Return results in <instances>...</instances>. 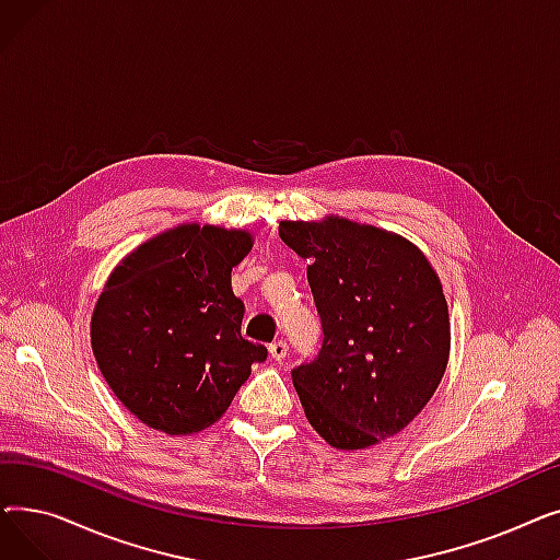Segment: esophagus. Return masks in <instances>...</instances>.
Masks as SVG:
<instances>
[{
    "label": "esophagus",
    "instance_id": "esophagus-1",
    "mask_svg": "<svg viewBox=\"0 0 560 560\" xmlns=\"http://www.w3.org/2000/svg\"><path fill=\"white\" fill-rule=\"evenodd\" d=\"M285 354H288V342L285 340H275V342H270V357L275 359V361H283L285 359Z\"/></svg>",
    "mask_w": 560,
    "mask_h": 560
}]
</instances>
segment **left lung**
<instances>
[{"label": "left lung", "instance_id": "1", "mask_svg": "<svg viewBox=\"0 0 560 560\" xmlns=\"http://www.w3.org/2000/svg\"><path fill=\"white\" fill-rule=\"evenodd\" d=\"M308 258L322 319L315 361L292 370L311 427L336 450H365L413 422L450 361V308L429 258L404 235L347 218L283 220Z\"/></svg>", "mask_w": 560, "mask_h": 560}]
</instances>
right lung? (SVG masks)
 Wrapping results in <instances>:
<instances>
[{"instance_id":"right-lung-1","label":"right lung","mask_w":560,"mask_h":560,"mask_svg":"<svg viewBox=\"0 0 560 560\" xmlns=\"http://www.w3.org/2000/svg\"><path fill=\"white\" fill-rule=\"evenodd\" d=\"M245 229L186 222L115 265L91 317L108 388L142 424L188 435L218 422L268 349L241 334L231 270L252 252Z\"/></svg>"}]
</instances>
